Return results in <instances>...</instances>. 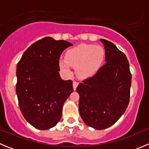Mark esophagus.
I'll return each mask as SVG.
<instances>
[{
    "label": "esophagus",
    "instance_id": "1",
    "mask_svg": "<svg viewBox=\"0 0 149 149\" xmlns=\"http://www.w3.org/2000/svg\"><path fill=\"white\" fill-rule=\"evenodd\" d=\"M78 85H79V83L77 81H73V89L76 90V88H77Z\"/></svg>",
    "mask_w": 149,
    "mask_h": 149
}]
</instances>
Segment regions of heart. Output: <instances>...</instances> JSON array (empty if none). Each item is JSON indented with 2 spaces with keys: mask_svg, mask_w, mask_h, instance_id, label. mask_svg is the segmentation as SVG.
<instances>
[{
  "mask_svg": "<svg viewBox=\"0 0 149 149\" xmlns=\"http://www.w3.org/2000/svg\"><path fill=\"white\" fill-rule=\"evenodd\" d=\"M104 55V50L102 47L80 45L66 52L65 59L59 61L60 68L65 74L70 75L72 66L76 68L78 77L81 79L91 77L102 67Z\"/></svg>",
  "mask_w": 149,
  "mask_h": 149,
  "instance_id": "heart-1",
  "label": "heart"
}]
</instances>
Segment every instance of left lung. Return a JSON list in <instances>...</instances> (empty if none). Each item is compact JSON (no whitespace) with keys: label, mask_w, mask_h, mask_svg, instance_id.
Returning <instances> with one entry per match:
<instances>
[{"label":"left lung","mask_w":149,"mask_h":149,"mask_svg":"<svg viewBox=\"0 0 149 149\" xmlns=\"http://www.w3.org/2000/svg\"><path fill=\"white\" fill-rule=\"evenodd\" d=\"M105 63L94 76L80 83L79 113L84 123L96 130L115 124L125 112L130 101L131 73L123 52L104 39Z\"/></svg>","instance_id":"1"}]
</instances>
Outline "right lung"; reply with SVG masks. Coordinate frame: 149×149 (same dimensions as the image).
Returning <instances> with one entry per match:
<instances>
[{"instance_id": "add662e5", "label": "right lung", "mask_w": 149, "mask_h": 149, "mask_svg": "<svg viewBox=\"0 0 149 149\" xmlns=\"http://www.w3.org/2000/svg\"><path fill=\"white\" fill-rule=\"evenodd\" d=\"M73 45L46 37L31 45L17 64L16 91L21 112L33 127L48 130L62 116L64 103L73 91V81L59 74L63 51Z\"/></svg>"}]
</instances>
